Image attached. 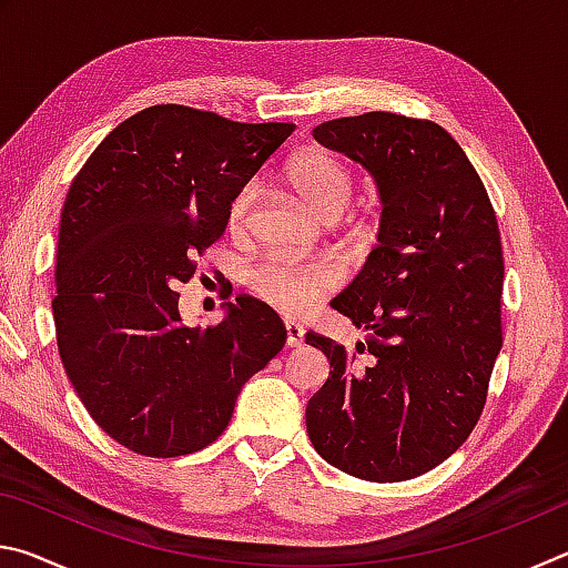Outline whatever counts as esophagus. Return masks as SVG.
<instances>
[{
  "instance_id": "esophagus-1",
  "label": "esophagus",
  "mask_w": 568,
  "mask_h": 568,
  "mask_svg": "<svg viewBox=\"0 0 568 568\" xmlns=\"http://www.w3.org/2000/svg\"><path fill=\"white\" fill-rule=\"evenodd\" d=\"M303 343H305V331L297 323L285 321V345L287 348H301Z\"/></svg>"
}]
</instances>
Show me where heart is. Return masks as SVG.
Segmentation results:
<instances>
[{
  "label": "heart",
  "mask_w": 568,
  "mask_h": 568,
  "mask_svg": "<svg viewBox=\"0 0 568 568\" xmlns=\"http://www.w3.org/2000/svg\"><path fill=\"white\" fill-rule=\"evenodd\" d=\"M285 180L297 200L315 217H341L353 195V178L343 162L325 150H307L285 170ZM255 203V187L237 192L227 207V227L240 233ZM245 285L257 301L283 315H297L318 303L338 285V273L328 265H301L291 261H263L245 273Z\"/></svg>",
  "instance_id": "b5f03b06"
}]
</instances>
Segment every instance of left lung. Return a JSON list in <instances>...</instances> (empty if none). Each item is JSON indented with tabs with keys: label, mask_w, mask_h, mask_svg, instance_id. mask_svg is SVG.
<instances>
[{
	"label": "left lung",
	"mask_w": 568,
	"mask_h": 568,
	"mask_svg": "<svg viewBox=\"0 0 568 568\" xmlns=\"http://www.w3.org/2000/svg\"><path fill=\"white\" fill-rule=\"evenodd\" d=\"M313 134L368 172L383 210L378 245L331 301L368 333L365 343L345 351L305 335L331 361L307 400V436L355 478H416L458 450L484 410L504 343L496 213L466 152L436 122L365 112ZM358 352L369 353L365 369Z\"/></svg>",
	"instance_id": "left-lung-1"
}]
</instances>
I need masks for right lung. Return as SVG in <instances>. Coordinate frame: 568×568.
I'll return each mask as SVG.
<instances>
[{
  "label": "right lung",
  "instance_id": "1",
  "mask_svg": "<svg viewBox=\"0 0 568 568\" xmlns=\"http://www.w3.org/2000/svg\"><path fill=\"white\" fill-rule=\"evenodd\" d=\"M293 124H245L155 104L118 124L67 192L52 315L67 378L124 448L172 458L205 448L233 418L240 388L285 345L255 297L187 328L178 283L227 227V207Z\"/></svg>",
  "mask_w": 568,
  "mask_h": 568
}]
</instances>
